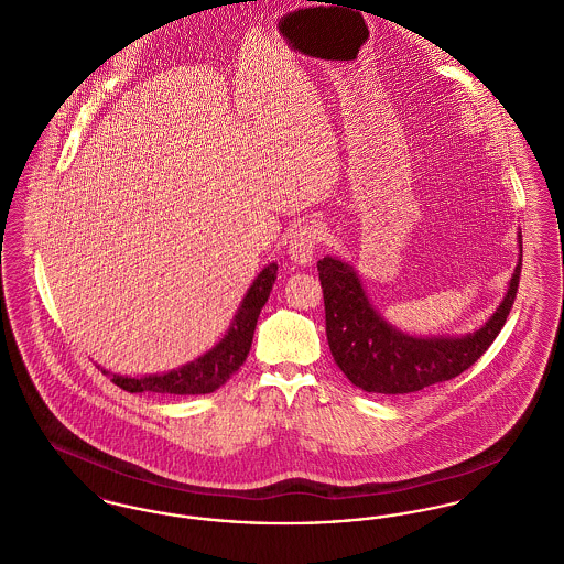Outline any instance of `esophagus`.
<instances>
[{"instance_id": "1", "label": "esophagus", "mask_w": 564, "mask_h": 564, "mask_svg": "<svg viewBox=\"0 0 564 564\" xmlns=\"http://www.w3.org/2000/svg\"><path fill=\"white\" fill-rule=\"evenodd\" d=\"M319 240H322L319 238V229L315 225H308V223L299 225L296 231L290 238V245H288V253H290L292 261H296V263H311Z\"/></svg>"}]
</instances>
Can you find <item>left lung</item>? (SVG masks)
<instances>
[{"label": "left lung", "instance_id": "8db88e82", "mask_svg": "<svg viewBox=\"0 0 564 564\" xmlns=\"http://www.w3.org/2000/svg\"><path fill=\"white\" fill-rule=\"evenodd\" d=\"M326 337L347 380L367 392L405 394L453 380L473 367L502 330L520 288L521 258L496 313L464 337H412L369 303L356 270L337 258L317 261Z\"/></svg>", "mask_w": 564, "mask_h": 564}]
</instances>
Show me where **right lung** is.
<instances>
[{
  "instance_id": "right-lung-1",
  "label": "right lung",
  "mask_w": 564,
  "mask_h": 564,
  "mask_svg": "<svg viewBox=\"0 0 564 564\" xmlns=\"http://www.w3.org/2000/svg\"><path fill=\"white\" fill-rule=\"evenodd\" d=\"M276 263H268L256 276L240 308L217 346L193 362H186L167 373H154L143 378H130L111 373V382L129 392H163V394H208L220 389L247 360L253 344L261 306L268 301L276 281ZM102 373H109L102 369Z\"/></svg>"
}]
</instances>
